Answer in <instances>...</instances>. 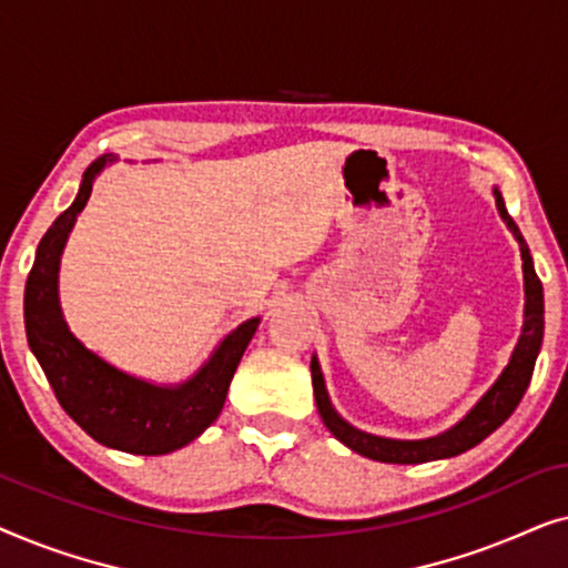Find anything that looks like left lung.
I'll use <instances>...</instances> for the list:
<instances>
[{"label":"left lung","mask_w":568,"mask_h":568,"mask_svg":"<svg viewBox=\"0 0 568 568\" xmlns=\"http://www.w3.org/2000/svg\"><path fill=\"white\" fill-rule=\"evenodd\" d=\"M496 209H499L501 220L507 222L511 235L519 243V253H523V274H525V323L523 333H519V341L511 352V359L499 379L488 387L484 398H480L476 406H473L468 414H465L455 426H449L447 432L437 434V437L429 439H387L377 437V434H367L356 429L348 422H344L336 414V408L331 406L328 390H325V379L321 372V364H317V356L310 362V372H313V390H315V403L317 410H321L323 424L328 426L333 437L344 442L348 449L359 453L369 460L377 463H398V465H416V463H429V460H442V457H455L465 453V449L476 447L478 442H484L488 434L499 429V426L511 416V410L519 406L523 395L530 385L535 359H538L540 344H542V284L538 274H535L530 247H527L523 232L515 224V220L507 214V206H504V199L499 189H494Z\"/></svg>","instance_id":"8db88e82"}]
</instances>
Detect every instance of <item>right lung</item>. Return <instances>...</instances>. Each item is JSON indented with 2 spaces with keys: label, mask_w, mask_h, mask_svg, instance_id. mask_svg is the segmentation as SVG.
Returning a JSON list of instances; mask_svg holds the SVG:
<instances>
[{
  "label": "right lung",
  "mask_w": 568,
  "mask_h": 568,
  "mask_svg": "<svg viewBox=\"0 0 568 568\" xmlns=\"http://www.w3.org/2000/svg\"><path fill=\"white\" fill-rule=\"evenodd\" d=\"M103 154L84 170L80 193L41 237L26 282L28 346L45 372L61 408L100 445L131 455H168L214 424L232 375L261 317L240 323L220 341L196 375L181 385H154L100 359L69 331L59 305V263L92 183L108 162Z\"/></svg>",
  "instance_id": "1"
}]
</instances>
